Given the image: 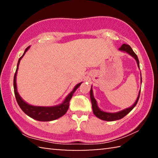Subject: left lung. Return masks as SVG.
<instances>
[{
	"mask_svg": "<svg viewBox=\"0 0 158 158\" xmlns=\"http://www.w3.org/2000/svg\"><path fill=\"white\" fill-rule=\"evenodd\" d=\"M119 51L121 52H126L128 54L130 55L131 56H132L137 61V65L139 68V59L137 56L136 55V53L133 52V50L130 45L126 44H123L122 46L118 49ZM142 81L141 80V83ZM140 91L139 90L138 94V97L136 100L135 102L134 103V105H132L130 107H128L127 109H125L123 110L120 111L116 112V113H109V112H106L102 110L98 107V103L97 101L93 96V89H92V86L91 89H90V100H91V103H92V108H93V114H95V116L96 117H98V118H100L101 120H103V121H116V120H119L123 118L124 116H126L127 114H129L130 112L132 110L134 107L137 105V104L138 102L139 98V95H140Z\"/></svg>",
	"mask_w": 158,
	"mask_h": 158,
	"instance_id": "8db88e82",
	"label": "left lung"
}]
</instances>
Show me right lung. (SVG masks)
Returning a JSON list of instances; mask_svg holds the SVG:
<instances>
[{
    "instance_id": "right-lung-1",
    "label": "right lung",
    "mask_w": 158,
    "mask_h": 158,
    "mask_svg": "<svg viewBox=\"0 0 158 158\" xmlns=\"http://www.w3.org/2000/svg\"><path fill=\"white\" fill-rule=\"evenodd\" d=\"M30 47H31L29 46L26 48L24 53H23V54L22 55V56L20 57L17 63V69H16V73L14 77V90L16 100H17L18 105L20 106L21 110L24 112L26 115H28V116L32 118L37 120V121H53V120L59 118L65 114L69 108V101H70L72 97H73L74 93L75 92L76 90L80 86V85L81 84L82 82L77 84L75 86H74L73 90L69 93L68 95L67 96L65 100H64V101L62 103L60 104V105L52 106H40L31 105L27 102H26L21 98V96L19 94V93L17 91V81H16V80H17V70L19 69V65L20 60L21 58H23V56L25 55L26 52H27Z\"/></svg>"
}]
</instances>
